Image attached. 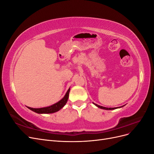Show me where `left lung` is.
Instances as JSON below:
<instances>
[{
	"label": "left lung",
	"instance_id": "1",
	"mask_svg": "<svg viewBox=\"0 0 154 154\" xmlns=\"http://www.w3.org/2000/svg\"><path fill=\"white\" fill-rule=\"evenodd\" d=\"M93 104L95 105L97 107H98V108L100 109H104V110H114V109H118V108H122V107H123V106H119V107H114V108H107V107H104V106H100V105H97L94 103H93Z\"/></svg>",
	"mask_w": 154,
	"mask_h": 154
}]
</instances>
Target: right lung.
I'll return each instance as SVG.
<instances>
[{
    "label": "right lung",
    "instance_id": "1",
    "mask_svg": "<svg viewBox=\"0 0 154 154\" xmlns=\"http://www.w3.org/2000/svg\"><path fill=\"white\" fill-rule=\"evenodd\" d=\"M69 92H70V88H69L68 91L66 92V94H65L64 97L61 100H60L59 101L57 102V103H56L51 106L43 107V108H38V109L31 108V107H29V106H27V107L31 110L35 112L38 113V114H51V113L56 112H58L60 109H62L67 103L68 98H69Z\"/></svg>",
    "mask_w": 154,
    "mask_h": 154
}]
</instances>
